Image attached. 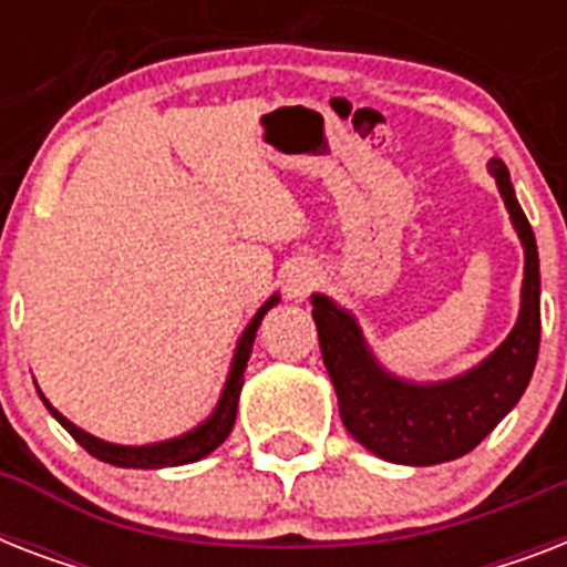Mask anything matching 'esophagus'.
<instances>
[{
  "instance_id": "obj_1",
  "label": "esophagus",
  "mask_w": 567,
  "mask_h": 567,
  "mask_svg": "<svg viewBox=\"0 0 567 567\" xmlns=\"http://www.w3.org/2000/svg\"><path fill=\"white\" fill-rule=\"evenodd\" d=\"M320 282V274L318 267L309 265V261H300V265H293L288 270V282H285V291L291 300H306Z\"/></svg>"
}]
</instances>
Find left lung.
Segmentation results:
<instances>
[{
  "instance_id": "left-lung-1",
  "label": "left lung",
  "mask_w": 567,
  "mask_h": 567,
  "mask_svg": "<svg viewBox=\"0 0 567 567\" xmlns=\"http://www.w3.org/2000/svg\"><path fill=\"white\" fill-rule=\"evenodd\" d=\"M509 220L524 247V285L515 327L494 353L471 371L439 382L391 373L362 336L353 311L327 293H311L320 353L336 385L347 432L373 456L394 465H441L465 456L518 405L542 341V276L536 235L501 158L488 162Z\"/></svg>"
}]
</instances>
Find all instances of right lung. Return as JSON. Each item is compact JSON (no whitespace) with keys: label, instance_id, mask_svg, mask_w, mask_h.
<instances>
[{"label":"right lung","instance_id":"add662e5","mask_svg":"<svg viewBox=\"0 0 567 567\" xmlns=\"http://www.w3.org/2000/svg\"><path fill=\"white\" fill-rule=\"evenodd\" d=\"M279 302V293H274L270 300L256 311V318L249 320L247 329L240 332L238 347H235V355H231L229 377H226V385L220 391V400L214 405V412L205 417L203 423H196L194 430L182 432L176 439L155 441V444H111V441H102L91 432H84L82 426H75L73 421H66L64 414L58 412L55 405L49 403L43 391L38 388L40 400L47 403V409L52 412L61 426H64L70 435H73L79 444H82L91 456H96L100 462H109V465L117 467H144V471H155V467H176V465H190V462H199L203 456H208L212 450H217L223 441L229 439L231 426H235V414H238V396L240 388H244V371H247L249 353H252V341H256V332L261 327V318L267 311L274 309Z\"/></svg>","mask_w":567,"mask_h":567}]
</instances>
